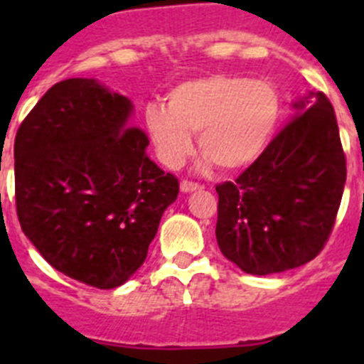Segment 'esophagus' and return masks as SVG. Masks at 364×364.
<instances>
[{"mask_svg": "<svg viewBox=\"0 0 364 364\" xmlns=\"http://www.w3.org/2000/svg\"><path fill=\"white\" fill-rule=\"evenodd\" d=\"M197 189H202V186L195 184V182H188V180L180 182V191L182 193H193V191H197Z\"/></svg>", "mask_w": 364, "mask_h": 364, "instance_id": "esophagus-1", "label": "esophagus"}]
</instances>
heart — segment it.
<instances>
[{
	"label": "heart",
	"instance_id": "heart-1",
	"mask_svg": "<svg viewBox=\"0 0 364 364\" xmlns=\"http://www.w3.org/2000/svg\"><path fill=\"white\" fill-rule=\"evenodd\" d=\"M279 111L277 91L269 83L210 74L176 83L166 95V107L147 105L144 118L154 151L169 169L184 164L193 151L191 133L198 131L202 169L218 164L233 171L262 154Z\"/></svg>",
	"mask_w": 364,
	"mask_h": 364
}]
</instances>
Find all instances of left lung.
<instances>
[{
    "instance_id": "8db88e82",
    "label": "left lung",
    "mask_w": 364,
    "mask_h": 364,
    "mask_svg": "<svg viewBox=\"0 0 364 364\" xmlns=\"http://www.w3.org/2000/svg\"><path fill=\"white\" fill-rule=\"evenodd\" d=\"M290 124L235 180L217 186L222 255L252 275L306 264L332 231L346 182L336 112L323 92L295 100Z\"/></svg>"
}]
</instances>
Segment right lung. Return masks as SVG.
Wrapping results in <instances>:
<instances>
[{
	"instance_id": "obj_1",
	"label": "right lung",
	"mask_w": 364,
	"mask_h": 364,
	"mask_svg": "<svg viewBox=\"0 0 364 364\" xmlns=\"http://www.w3.org/2000/svg\"><path fill=\"white\" fill-rule=\"evenodd\" d=\"M134 105L95 78L41 96L14 140L19 224L47 262L100 290L129 281L178 180L147 156Z\"/></svg>"
}]
</instances>
